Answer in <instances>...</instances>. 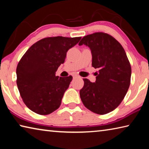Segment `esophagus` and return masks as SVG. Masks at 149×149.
Listing matches in <instances>:
<instances>
[{
	"mask_svg": "<svg viewBox=\"0 0 149 149\" xmlns=\"http://www.w3.org/2000/svg\"><path fill=\"white\" fill-rule=\"evenodd\" d=\"M74 77H79V78H80V77L77 76V75H74Z\"/></svg>",
	"mask_w": 149,
	"mask_h": 149,
	"instance_id": "34e87169",
	"label": "esophagus"
}]
</instances>
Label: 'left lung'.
Instances as JSON below:
<instances>
[{"label":"left lung","instance_id":"8db88e82","mask_svg":"<svg viewBox=\"0 0 149 149\" xmlns=\"http://www.w3.org/2000/svg\"><path fill=\"white\" fill-rule=\"evenodd\" d=\"M88 46L92 65L99 69L95 83L84 78L80 90L83 104L98 114L112 112L120 104L130 87L132 68L123 47L110 35L97 32L83 37L79 45Z\"/></svg>","mask_w":149,"mask_h":149}]
</instances>
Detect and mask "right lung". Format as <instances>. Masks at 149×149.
<instances>
[{"instance_id":"obj_1","label":"right lung","mask_w":149,"mask_h":149,"mask_svg":"<svg viewBox=\"0 0 149 149\" xmlns=\"http://www.w3.org/2000/svg\"><path fill=\"white\" fill-rule=\"evenodd\" d=\"M81 37H50L32 45L20 59L16 84L25 104L37 114L47 115L57 110L72 76H56L66 53Z\"/></svg>"}]
</instances>
